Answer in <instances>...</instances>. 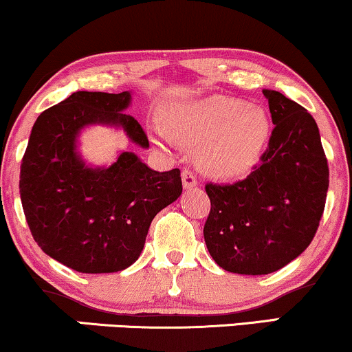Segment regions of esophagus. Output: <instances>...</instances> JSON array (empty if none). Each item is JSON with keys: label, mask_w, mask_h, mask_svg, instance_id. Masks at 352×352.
<instances>
[{"label": "esophagus", "mask_w": 352, "mask_h": 352, "mask_svg": "<svg viewBox=\"0 0 352 352\" xmlns=\"http://www.w3.org/2000/svg\"><path fill=\"white\" fill-rule=\"evenodd\" d=\"M182 184H184L185 190H192V188L197 187V177H195L192 172L185 168V170L182 172Z\"/></svg>", "instance_id": "esophagus-1"}]
</instances>
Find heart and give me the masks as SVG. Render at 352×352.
<instances>
[{"label":"heart","mask_w":352,"mask_h":352,"mask_svg":"<svg viewBox=\"0 0 352 352\" xmlns=\"http://www.w3.org/2000/svg\"><path fill=\"white\" fill-rule=\"evenodd\" d=\"M272 135L267 109L224 95L179 101L164 109V126L151 128L162 149L173 139L195 147V164L217 180H238L261 162Z\"/></svg>","instance_id":"b5f03b06"}]
</instances>
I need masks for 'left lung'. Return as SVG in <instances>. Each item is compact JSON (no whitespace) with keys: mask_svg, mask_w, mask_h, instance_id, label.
I'll return each instance as SVG.
<instances>
[{"mask_svg":"<svg viewBox=\"0 0 352 352\" xmlns=\"http://www.w3.org/2000/svg\"><path fill=\"white\" fill-rule=\"evenodd\" d=\"M262 93L275 124L262 165L232 185H206V248L232 274L265 275L297 259L318 230L329 187L311 114L280 91Z\"/></svg>","mask_w":352,"mask_h":352,"instance_id":"8db88e82","label":"left lung"}]
</instances>
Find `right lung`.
Instances as JSON below:
<instances>
[{"instance_id":"obj_1","label":"right lung","mask_w":352,"mask_h":352,"mask_svg":"<svg viewBox=\"0 0 352 352\" xmlns=\"http://www.w3.org/2000/svg\"><path fill=\"white\" fill-rule=\"evenodd\" d=\"M133 91H75L41 113L29 135L19 193L39 248L82 274L120 272L141 256L155 214L182 195L179 168L152 170L135 152L120 151L109 165L80 152L93 126L121 129L142 149L149 141L124 111Z\"/></svg>"}]
</instances>
